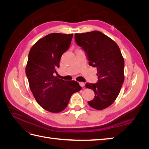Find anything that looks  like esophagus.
I'll list each match as a JSON object with an SVG mask.
<instances>
[{
  "label": "esophagus",
  "mask_w": 149,
  "mask_h": 149,
  "mask_svg": "<svg viewBox=\"0 0 149 149\" xmlns=\"http://www.w3.org/2000/svg\"><path fill=\"white\" fill-rule=\"evenodd\" d=\"M79 85H80L81 87H83V86H84L85 84H84V83H83V82H79Z\"/></svg>",
  "instance_id": "esophagus-1"
}]
</instances>
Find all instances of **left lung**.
I'll return each instance as SVG.
<instances>
[{
  "instance_id": "obj_1",
  "label": "left lung",
  "mask_w": 149,
  "mask_h": 149,
  "mask_svg": "<svg viewBox=\"0 0 149 149\" xmlns=\"http://www.w3.org/2000/svg\"><path fill=\"white\" fill-rule=\"evenodd\" d=\"M75 41L86 53L89 65L97 68L98 81L86 83L95 96L88 104L96 110L110 106L116 100L124 80V60L117 43L99 31L75 33Z\"/></svg>"
}]
</instances>
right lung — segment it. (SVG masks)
<instances>
[{
	"mask_svg": "<svg viewBox=\"0 0 149 149\" xmlns=\"http://www.w3.org/2000/svg\"><path fill=\"white\" fill-rule=\"evenodd\" d=\"M73 35L48 34L38 40L29 54L25 73L31 91L40 106L53 113L63 111L72 94L81 89L76 81H64L55 76Z\"/></svg>",
	"mask_w": 149,
	"mask_h": 149,
	"instance_id": "1",
	"label": "right lung"
}]
</instances>
